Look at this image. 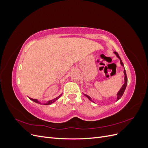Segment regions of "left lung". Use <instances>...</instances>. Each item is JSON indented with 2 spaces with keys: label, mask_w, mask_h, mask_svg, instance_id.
I'll return each instance as SVG.
<instances>
[{
  "label": "left lung",
  "mask_w": 148,
  "mask_h": 148,
  "mask_svg": "<svg viewBox=\"0 0 148 148\" xmlns=\"http://www.w3.org/2000/svg\"><path fill=\"white\" fill-rule=\"evenodd\" d=\"M114 53L116 55V56H117L119 59H120V64H121V65L122 66H123V67H124V65H123V62H122V60H121V59H120V56H119V55L118 54V53L117 52H114ZM124 75H125V78H124V80H125V83H124V84H123V86H122V88H121L120 89V91L118 92V93H117V100L118 101V100H119L121 97H122V95H123V93H124V91H125V89H126V87H127V83H128V79H127V74H126V71H125V68H124ZM85 96H86L88 99L90 100L91 101H92V102H94L93 101H92L91 100V98L89 97V96H88V95H84Z\"/></svg>",
  "instance_id": "left-lung-1"
}]
</instances>
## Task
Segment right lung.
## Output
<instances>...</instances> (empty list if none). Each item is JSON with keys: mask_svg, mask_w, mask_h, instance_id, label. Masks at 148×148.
<instances>
[{"mask_svg": "<svg viewBox=\"0 0 148 148\" xmlns=\"http://www.w3.org/2000/svg\"><path fill=\"white\" fill-rule=\"evenodd\" d=\"M62 96V95H60V96H58L57 97H56V98H55V99H52V100H50V101H49L47 102H46V103H45V104H43L44 105H50V104H52L53 102H54L56 101H57L58 99H59V97H60V96ZM29 99L31 100V101H34V102H36V103H38V104H41V103L39 101H38L37 99H32V98H30L29 97Z\"/></svg>", "mask_w": 148, "mask_h": 148, "instance_id": "obj_1", "label": "right lung"}]
</instances>
